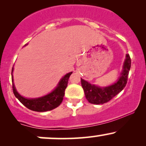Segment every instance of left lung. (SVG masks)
<instances>
[{
	"label": "left lung",
	"instance_id": "8db88e82",
	"mask_svg": "<svg viewBox=\"0 0 146 146\" xmlns=\"http://www.w3.org/2000/svg\"><path fill=\"white\" fill-rule=\"evenodd\" d=\"M130 66L131 59L129 54H127L121 77L119 78L116 83L105 88H100L95 85L90 84L88 82L81 78L82 86L88 102L93 104H103L109 102L114 97L119 93L126 85Z\"/></svg>",
	"mask_w": 146,
	"mask_h": 146
}]
</instances>
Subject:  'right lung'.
I'll return each mask as SVG.
<instances>
[{"instance_id": "right-lung-1", "label": "right lung", "mask_w": 146, "mask_h": 146, "mask_svg": "<svg viewBox=\"0 0 146 146\" xmlns=\"http://www.w3.org/2000/svg\"><path fill=\"white\" fill-rule=\"evenodd\" d=\"M14 68H12V71ZM72 72L68 73L62 78L56 88L50 94L46 96L37 99H27L22 97L16 91L14 84H12V89L16 98L29 109L37 112H44L51 110L59 106L63 100L64 96V91L67 87L68 79ZM13 82V76L11 78Z\"/></svg>"}]
</instances>
